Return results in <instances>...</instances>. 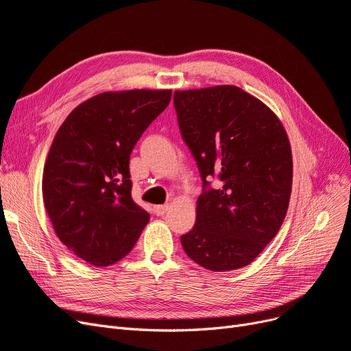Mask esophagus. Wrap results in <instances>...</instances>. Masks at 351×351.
I'll return each mask as SVG.
<instances>
[{
	"mask_svg": "<svg viewBox=\"0 0 351 351\" xmlns=\"http://www.w3.org/2000/svg\"><path fill=\"white\" fill-rule=\"evenodd\" d=\"M168 210H169V205H158V206H155V214L158 217H164Z\"/></svg>",
	"mask_w": 351,
	"mask_h": 351,
	"instance_id": "esophagus-1",
	"label": "esophagus"
}]
</instances>
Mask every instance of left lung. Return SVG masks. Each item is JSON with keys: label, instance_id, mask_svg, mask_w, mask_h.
<instances>
[{"label": "left lung", "instance_id": "1", "mask_svg": "<svg viewBox=\"0 0 351 351\" xmlns=\"http://www.w3.org/2000/svg\"><path fill=\"white\" fill-rule=\"evenodd\" d=\"M182 136L192 151L204 187L196 224L182 236L187 256L226 272L246 267L277 236L291 195L289 136L275 112L232 84L176 90Z\"/></svg>", "mask_w": 351, "mask_h": 351}]
</instances>
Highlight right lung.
I'll return each mask as SVG.
<instances>
[{
    "mask_svg": "<svg viewBox=\"0 0 351 351\" xmlns=\"http://www.w3.org/2000/svg\"><path fill=\"white\" fill-rule=\"evenodd\" d=\"M171 101V89L104 92L61 124L42 176V196L60 241L95 267L129 254L149 222L132 199L130 154Z\"/></svg>",
    "mask_w": 351,
    "mask_h": 351,
    "instance_id": "add662e5",
    "label": "right lung"
}]
</instances>
